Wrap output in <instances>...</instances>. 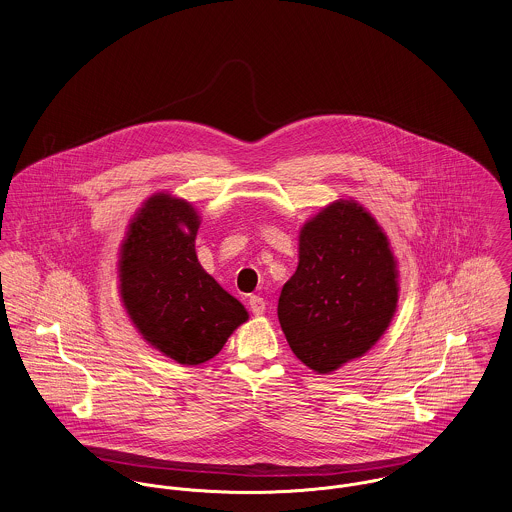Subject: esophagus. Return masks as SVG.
<instances>
[{
  "label": "esophagus",
  "instance_id": "obj_1",
  "mask_svg": "<svg viewBox=\"0 0 512 512\" xmlns=\"http://www.w3.org/2000/svg\"><path fill=\"white\" fill-rule=\"evenodd\" d=\"M249 308L255 316H261L265 312V300L261 296H251L249 298Z\"/></svg>",
  "mask_w": 512,
  "mask_h": 512
}]
</instances>
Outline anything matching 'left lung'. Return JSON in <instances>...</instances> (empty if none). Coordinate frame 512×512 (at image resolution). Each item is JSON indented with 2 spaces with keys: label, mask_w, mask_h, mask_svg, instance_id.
Segmentation results:
<instances>
[{
  "label": "left lung",
  "mask_w": 512,
  "mask_h": 512,
  "mask_svg": "<svg viewBox=\"0 0 512 512\" xmlns=\"http://www.w3.org/2000/svg\"><path fill=\"white\" fill-rule=\"evenodd\" d=\"M298 267L279 298L292 353L328 375L365 355L389 328L398 302L397 259L377 220L338 200L300 229Z\"/></svg>",
  "instance_id": "8db88e82"
}]
</instances>
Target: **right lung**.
<instances>
[{
    "instance_id": "obj_1",
    "label": "right lung",
    "mask_w": 512,
    "mask_h": 512,
    "mask_svg": "<svg viewBox=\"0 0 512 512\" xmlns=\"http://www.w3.org/2000/svg\"><path fill=\"white\" fill-rule=\"evenodd\" d=\"M198 228L190 202L153 194L133 216L117 263L119 296L133 326L180 365L210 361L249 318L198 263Z\"/></svg>"
}]
</instances>
